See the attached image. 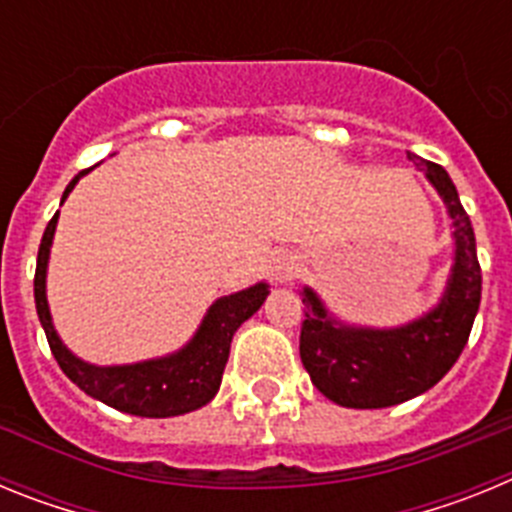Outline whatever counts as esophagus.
<instances>
[{"instance_id":"1","label":"esophagus","mask_w":512,"mask_h":512,"mask_svg":"<svg viewBox=\"0 0 512 512\" xmlns=\"http://www.w3.org/2000/svg\"><path fill=\"white\" fill-rule=\"evenodd\" d=\"M297 269H300V264H297V256H295V253H289V251H277L269 261L271 279H274V282H279V284L289 282V279H295Z\"/></svg>"}]
</instances>
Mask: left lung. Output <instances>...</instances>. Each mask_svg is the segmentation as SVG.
Returning <instances> with one entry per match:
<instances>
[{"label": "left lung", "mask_w": 512, "mask_h": 512, "mask_svg": "<svg viewBox=\"0 0 512 512\" xmlns=\"http://www.w3.org/2000/svg\"><path fill=\"white\" fill-rule=\"evenodd\" d=\"M408 158L446 205L454 228V264L441 300L420 318L395 328L343 323L315 289L302 287V366L312 384L341 408H392L428 392L456 364L477 318L482 271L469 215L443 166L415 153Z\"/></svg>", "instance_id": "left-lung-1"}]
</instances>
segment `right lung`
<instances>
[{"instance_id":"1","label":"right lung","mask_w":512,"mask_h":512,"mask_svg":"<svg viewBox=\"0 0 512 512\" xmlns=\"http://www.w3.org/2000/svg\"><path fill=\"white\" fill-rule=\"evenodd\" d=\"M89 171L92 169L79 171L71 179L61 197V205L66 202L71 189L76 187V182ZM56 225L58 212L45 228L38 248L35 307H38V318L45 330V338H48V346H51L63 374L94 400L104 402L120 413L138 415V418H174V415L192 413V410H200L202 405H207L223 382L235 330L264 305L266 295H269V284L256 282L253 287L241 289L235 295L217 297L210 310L205 312L200 328L194 330V336L174 354L135 361V364H89V361L71 354L69 346L61 341L56 325H53L48 297H45V277H48V259H51Z\"/></svg>"}]
</instances>
